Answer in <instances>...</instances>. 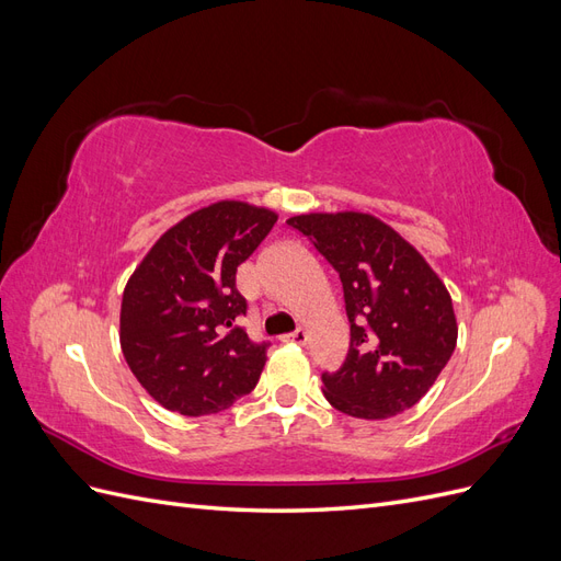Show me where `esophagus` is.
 <instances>
[{"mask_svg":"<svg viewBox=\"0 0 561 561\" xmlns=\"http://www.w3.org/2000/svg\"><path fill=\"white\" fill-rule=\"evenodd\" d=\"M307 339H309V334L299 328V330H295L290 334H283L280 342H285V344H307Z\"/></svg>","mask_w":561,"mask_h":561,"instance_id":"obj_1","label":"esophagus"}]
</instances>
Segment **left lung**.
<instances>
[{
	"instance_id": "1",
	"label": "left lung",
	"mask_w": 561,
	"mask_h": 561,
	"mask_svg": "<svg viewBox=\"0 0 561 561\" xmlns=\"http://www.w3.org/2000/svg\"><path fill=\"white\" fill-rule=\"evenodd\" d=\"M344 287L351 344L344 365L322 371V393L355 419H388L414 407L456 348L445 283L414 245L367 213H309L287 219Z\"/></svg>"
}]
</instances>
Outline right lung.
Segmentation results:
<instances>
[{"mask_svg": "<svg viewBox=\"0 0 561 561\" xmlns=\"http://www.w3.org/2000/svg\"><path fill=\"white\" fill-rule=\"evenodd\" d=\"M278 215L217 201L186 215L151 245L122 299V351L130 371L165 410L217 414L257 386L268 344L239 328L248 301L239 268Z\"/></svg>", "mask_w": 561, "mask_h": 561, "instance_id": "1", "label": "right lung"}]
</instances>
